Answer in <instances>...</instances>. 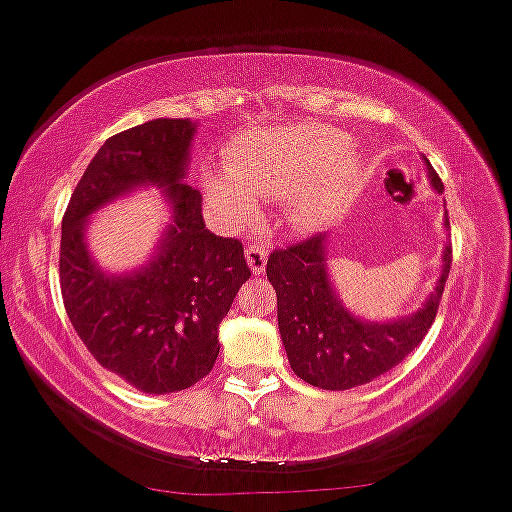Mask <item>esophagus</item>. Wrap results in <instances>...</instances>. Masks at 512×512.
Wrapping results in <instances>:
<instances>
[{
	"label": "esophagus",
	"mask_w": 512,
	"mask_h": 512,
	"mask_svg": "<svg viewBox=\"0 0 512 512\" xmlns=\"http://www.w3.org/2000/svg\"><path fill=\"white\" fill-rule=\"evenodd\" d=\"M246 263H249V268L254 273H263L266 271V261H268V246L263 244V241H251L249 246H246Z\"/></svg>",
	"instance_id": "esophagus-1"
}]
</instances>
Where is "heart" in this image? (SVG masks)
I'll list each match as a JSON object with an SVG mask.
<instances>
[{
  "label": "heart",
  "instance_id": "obj_1",
  "mask_svg": "<svg viewBox=\"0 0 512 512\" xmlns=\"http://www.w3.org/2000/svg\"><path fill=\"white\" fill-rule=\"evenodd\" d=\"M364 163L339 131L320 124L251 131L224 153V170H207L205 190L229 222L254 219L256 200H283L295 227H320L361 190Z\"/></svg>",
  "mask_w": 512,
  "mask_h": 512
}]
</instances>
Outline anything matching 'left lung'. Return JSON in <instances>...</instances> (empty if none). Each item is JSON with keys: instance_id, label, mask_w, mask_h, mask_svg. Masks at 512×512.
Listing matches in <instances>:
<instances>
[{"instance_id": "1", "label": "left lung", "mask_w": 512, "mask_h": 512, "mask_svg": "<svg viewBox=\"0 0 512 512\" xmlns=\"http://www.w3.org/2000/svg\"><path fill=\"white\" fill-rule=\"evenodd\" d=\"M434 190L444 185L430 163ZM449 227V217H444ZM452 266V244L444 246L437 288L415 315L393 322H364L344 310L329 283L327 234H315L276 249L266 276L278 295V329L295 376L322 390H349L383 376L425 339L437 317Z\"/></svg>"}]
</instances>
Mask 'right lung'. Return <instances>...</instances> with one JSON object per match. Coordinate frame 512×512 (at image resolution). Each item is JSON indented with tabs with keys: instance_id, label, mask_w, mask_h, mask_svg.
<instances>
[{
	"instance_id": "1",
	"label": "right lung",
	"mask_w": 512,
	"mask_h": 512,
	"mask_svg": "<svg viewBox=\"0 0 512 512\" xmlns=\"http://www.w3.org/2000/svg\"><path fill=\"white\" fill-rule=\"evenodd\" d=\"M195 124L153 119L104 141L63 217L60 290L75 332L97 364L144 393H175L212 371L217 329L251 276L239 239L212 234L202 195L183 183ZM139 184L174 205L159 254L141 272L107 277L89 258L84 222Z\"/></svg>"
}]
</instances>
